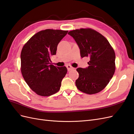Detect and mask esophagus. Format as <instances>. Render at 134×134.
Listing matches in <instances>:
<instances>
[{"label":"esophagus","instance_id":"esophagus-1","mask_svg":"<svg viewBox=\"0 0 134 134\" xmlns=\"http://www.w3.org/2000/svg\"><path fill=\"white\" fill-rule=\"evenodd\" d=\"M67 70H68V71L74 69V68L72 67V66H71V65H70V64L67 65Z\"/></svg>","mask_w":134,"mask_h":134}]
</instances>
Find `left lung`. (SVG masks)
Returning <instances> with one entry per match:
<instances>
[{
	"label": "left lung",
	"instance_id": "8db88e82",
	"mask_svg": "<svg viewBox=\"0 0 134 134\" xmlns=\"http://www.w3.org/2000/svg\"><path fill=\"white\" fill-rule=\"evenodd\" d=\"M74 38L80 49L81 58H90L89 66L78 68L76 80L77 89L85 93H98L106 87L115 70V54L108 40L90 28L73 30L68 33Z\"/></svg>",
	"mask_w": 134,
	"mask_h": 134
}]
</instances>
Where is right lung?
I'll use <instances>...</instances> for the list:
<instances>
[{
	"label": "right lung",
	"instance_id": "obj_1",
	"mask_svg": "<svg viewBox=\"0 0 134 134\" xmlns=\"http://www.w3.org/2000/svg\"><path fill=\"white\" fill-rule=\"evenodd\" d=\"M67 30L46 29L37 33L23 46L21 71L30 88L41 96H49L59 91L67 68L50 64L57 46Z\"/></svg>",
	"mask_w": 134,
	"mask_h": 134
}]
</instances>
